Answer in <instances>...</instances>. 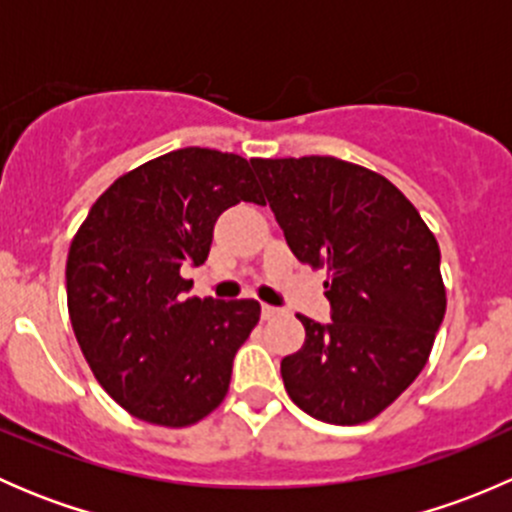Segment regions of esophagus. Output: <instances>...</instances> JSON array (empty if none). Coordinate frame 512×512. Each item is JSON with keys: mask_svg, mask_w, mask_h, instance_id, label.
I'll return each instance as SVG.
<instances>
[{"mask_svg": "<svg viewBox=\"0 0 512 512\" xmlns=\"http://www.w3.org/2000/svg\"><path fill=\"white\" fill-rule=\"evenodd\" d=\"M280 317V309L270 307V304H262V319H275Z\"/></svg>", "mask_w": 512, "mask_h": 512, "instance_id": "34e87169", "label": "esophagus"}]
</instances>
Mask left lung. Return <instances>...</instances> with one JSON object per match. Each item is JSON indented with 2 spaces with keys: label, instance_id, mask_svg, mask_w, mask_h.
I'll use <instances>...</instances> for the list:
<instances>
[{
  "label": "left lung",
  "instance_id": "left-lung-1",
  "mask_svg": "<svg viewBox=\"0 0 512 512\" xmlns=\"http://www.w3.org/2000/svg\"><path fill=\"white\" fill-rule=\"evenodd\" d=\"M302 265L327 270L332 322L304 324L282 359L289 399L319 421L356 426L389 409L431 356L446 314L441 250L391 180L332 156L250 158Z\"/></svg>",
  "mask_w": 512,
  "mask_h": 512
}]
</instances>
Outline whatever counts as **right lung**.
Instances as JSON below:
<instances>
[{"mask_svg": "<svg viewBox=\"0 0 512 512\" xmlns=\"http://www.w3.org/2000/svg\"><path fill=\"white\" fill-rule=\"evenodd\" d=\"M257 203L250 163L180 148L113 180L76 230L66 302L98 384L131 416L185 428L213 414L260 302L188 297L180 270L208 260L227 208Z\"/></svg>", "mask_w": 512, "mask_h": 512, "instance_id": "obj_1", "label": "right lung"}]
</instances>
